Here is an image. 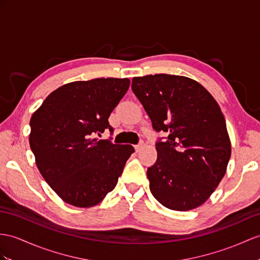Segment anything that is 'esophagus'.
Wrapping results in <instances>:
<instances>
[{
  "label": "esophagus",
  "instance_id": "obj_1",
  "mask_svg": "<svg viewBox=\"0 0 260 260\" xmlns=\"http://www.w3.org/2000/svg\"><path fill=\"white\" fill-rule=\"evenodd\" d=\"M143 148V142H141V143H139V144H137L136 145V147H135V149H136V151L137 152H139V151H140L141 149Z\"/></svg>",
  "mask_w": 260,
  "mask_h": 260
}]
</instances>
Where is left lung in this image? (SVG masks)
<instances>
[{"instance_id": "obj_1", "label": "left lung", "mask_w": 260, "mask_h": 260, "mask_svg": "<svg viewBox=\"0 0 260 260\" xmlns=\"http://www.w3.org/2000/svg\"><path fill=\"white\" fill-rule=\"evenodd\" d=\"M156 132L157 159L148 168L150 191L173 211H189L210 198L226 173L232 147L216 100L205 88L184 76L156 74L132 79Z\"/></svg>"}]
</instances>
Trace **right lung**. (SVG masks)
I'll list each match as a JSON object with an SVG mask.
<instances>
[{
  "mask_svg": "<svg viewBox=\"0 0 260 260\" xmlns=\"http://www.w3.org/2000/svg\"><path fill=\"white\" fill-rule=\"evenodd\" d=\"M128 78H96L57 88L30 118L29 145L42 176L59 198L77 207H91L111 192L130 144L98 140L108 118L129 89Z\"/></svg>",
  "mask_w": 260,
  "mask_h": 260,
  "instance_id": "add662e5",
  "label": "right lung"
}]
</instances>
